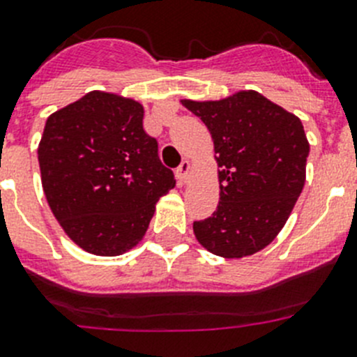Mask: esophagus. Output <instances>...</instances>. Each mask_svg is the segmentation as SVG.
<instances>
[{
    "mask_svg": "<svg viewBox=\"0 0 357 357\" xmlns=\"http://www.w3.org/2000/svg\"><path fill=\"white\" fill-rule=\"evenodd\" d=\"M189 173H191V162H189V160H182V164L175 172L176 178L181 182H185L189 178Z\"/></svg>",
    "mask_w": 357,
    "mask_h": 357,
    "instance_id": "34e87169",
    "label": "esophagus"
}]
</instances>
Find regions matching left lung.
<instances>
[{
  "mask_svg": "<svg viewBox=\"0 0 357 357\" xmlns=\"http://www.w3.org/2000/svg\"><path fill=\"white\" fill-rule=\"evenodd\" d=\"M206 123L222 168L220 204L193 223L209 252L239 259L275 239L305 182L309 143L302 121L255 91L218 102L182 100Z\"/></svg>",
  "mask_w": 357,
  "mask_h": 357,
  "instance_id": "1",
  "label": "left lung"
}]
</instances>
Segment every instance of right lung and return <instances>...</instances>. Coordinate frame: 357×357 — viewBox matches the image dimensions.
<instances>
[{
  "mask_svg": "<svg viewBox=\"0 0 357 357\" xmlns=\"http://www.w3.org/2000/svg\"><path fill=\"white\" fill-rule=\"evenodd\" d=\"M143 116L130 98L93 91L46 121L37 150L44 195L66 234L89 254L135 247L157 200L175 188Z\"/></svg>",
  "mask_w": 357,
  "mask_h": 357,
  "instance_id": "add662e5",
  "label": "right lung"
}]
</instances>
